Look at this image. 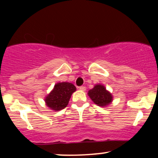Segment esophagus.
Wrapping results in <instances>:
<instances>
[{
  "label": "esophagus",
  "instance_id": "obj_1",
  "mask_svg": "<svg viewBox=\"0 0 158 158\" xmlns=\"http://www.w3.org/2000/svg\"><path fill=\"white\" fill-rule=\"evenodd\" d=\"M79 90H82V91H85V90H86V87H85V86H81V87H79Z\"/></svg>",
  "mask_w": 158,
  "mask_h": 158
}]
</instances>
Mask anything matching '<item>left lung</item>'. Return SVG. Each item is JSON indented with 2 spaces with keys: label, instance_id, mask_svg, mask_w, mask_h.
<instances>
[{
  "label": "left lung",
  "instance_id": "obj_1",
  "mask_svg": "<svg viewBox=\"0 0 158 158\" xmlns=\"http://www.w3.org/2000/svg\"><path fill=\"white\" fill-rule=\"evenodd\" d=\"M89 96L91 100L97 106L100 107H106L110 104L113 100V97L109 91L106 90L105 86L102 85H96L88 91Z\"/></svg>",
  "mask_w": 158,
  "mask_h": 158
}]
</instances>
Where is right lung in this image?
Returning <instances> with one entry per match:
<instances>
[{
	"mask_svg": "<svg viewBox=\"0 0 158 158\" xmlns=\"http://www.w3.org/2000/svg\"><path fill=\"white\" fill-rule=\"evenodd\" d=\"M76 90L77 88L72 83H57L52 91L45 97L44 100L47 106L56 111L64 109L68 105L72 94Z\"/></svg>",
	"mask_w": 158,
	"mask_h": 158,
	"instance_id": "add662e5",
	"label": "right lung"
}]
</instances>
